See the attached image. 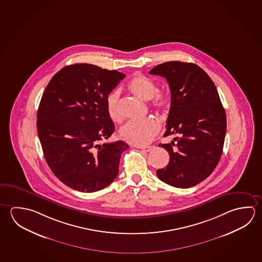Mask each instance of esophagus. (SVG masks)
Listing matches in <instances>:
<instances>
[{"instance_id": "esophagus-1", "label": "esophagus", "mask_w": 262, "mask_h": 262, "mask_svg": "<svg viewBox=\"0 0 262 262\" xmlns=\"http://www.w3.org/2000/svg\"><path fill=\"white\" fill-rule=\"evenodd\" d=\"M152 148H154L152 145H149V146L139 147V149H141V150H142V151H150L151 150H152Z\"/></svg>"}]
</instances>
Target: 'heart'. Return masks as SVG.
Returning <instances> with one entry per match:
<instances>
[{
  "label": "heart",
  "mask_w": 262,
  "mask_h": 262,
  "mask_svg": "<svg viewBox=\"0 0 262 262\" xmlns=\"http://www.w3.org/2000/svg\"><path fill=\"white\" fill-rule=\"evenodd\" d=\"M129 91L142 100H151V106L158 111H168L172 105V95L168 90H157L155 81L143 74H137L128 83ZM120 91H111L106 98L107 115L114 122H120ZM160 123L154 119L130 120L120 129V136L133 145H146L157 136Z\"/></svg>",
  "instance_id": "obj_1"
}]
</instances>
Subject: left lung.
<instances>
[{"mask_svg": "<svg viewBox=\"0 0 262 262\" xmlns=\"http://www.w3.org/2000/svg\"><path fill=\"white\" fill-rule=\"evenodd\" d=\"M150 74L165 77L172 105L164 136L179 134L174 142L159 144L169 154V163L156 171L158 179L176 188L201 183L214 170L223 152L226 115L214 83L194 63L167 61Z\"/></svg>", "mask_w": 262, "mask_h": 262, "instance_id": "1", "label": "left lung"}]
</instances>
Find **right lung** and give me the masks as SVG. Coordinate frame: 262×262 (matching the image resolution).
Segmentation results:
<instances>
[{
  "mask_svg": "<svg viewBox=\"0 0 262 262\" xmlns=\"http://www.w3.org/2000/svg\"><path fill=\"white\" fill-rule=\"evenodd\" d=\"M125 74L88 63L65 66L51 78L37 115V134L48 165L70 188L94 192L119 174L123 141L99 144L115 125L106 98Z\"/></svg>",
  "mask_w": 262,
  "mask_h": 262,
  "instance_id": "add662e5",
  "label": "right lung"
}]
</instances>
